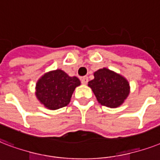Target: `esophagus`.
<instances>
[{
    "label": "esophagus",
    "mask_w": 160,
    "mask_h": 160,
    "mask_svg": "<svg viewBox=\"0 0 160 160\" xmlns=\"http://www.w3.org/2000/svg\"><path fill=\"white\" fill-rule=\"evenodd\" d=\"M88 82V77H83L81 78V82L82 84H87Z\"/></svg>",
    "instance_id": "34e87169"
}]
</instances>
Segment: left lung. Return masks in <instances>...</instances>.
<instances>
[{
    "mask_svg": "<svg viewBox=\"0 0 160 160\" xmlns=\"http://www.w3.org/2000/svg\"><path fill=\"white\" fill-rule=\"evenodd\" d=\"M93 75L94 79L88 82V86L98 102L112 108L122 105L129 94L130 88L127 79L105 68L96 71Z\"/></svg>",
    "mask_w": 160,
    "mask_h": 160,
    "instance_id": "1",
    "label": "left lung"
}]
</instances>
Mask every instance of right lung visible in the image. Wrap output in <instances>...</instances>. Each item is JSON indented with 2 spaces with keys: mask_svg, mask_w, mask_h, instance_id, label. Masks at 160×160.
I'll list each match as a JSON object with an SVG mask.
<instances>
[{
  "mask_svg": "<svg viewBox=\"0 0 160 160\" xmlns=\"http://www.w3.org/2000/svg\"><path fill=\"white\" fill-rule=\"evenodd\" d=\"M81 84L77 77H69L61 69L47 72L36 85V96L48 109L67 106L77 87Z\"/></svg>",
  "mask_w": 160,
  "mask_h": 160,
  "instance_id": "right-lung-1",
  "label": "right lung"
}]
</instances>
